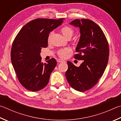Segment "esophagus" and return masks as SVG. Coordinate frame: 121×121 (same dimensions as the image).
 Returning a JSON list of instances; mask_svg holds the SVG:
<instances>
[{"label": "esophagus", "instance_id": "obj_1", "mask_svg": "<svg viewBox=\"0 0 121 121\" xmlns=\"http://www.w3.org/2000/svg\"><path fill=\"white\" fill-rule=\"evenodd\" d=\"M57 62H59V63H60V62H65V61H63L62 59H58L57 60Z\"/></svg>", "mask_w": 121, "mask_h": 121}]
</instances>
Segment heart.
Listing matches in <instances>:
<instances>
[{"label":"heart","instance_id":"heart-1","mask_svg":"<svg viewBox=\"0 0 121 121\" xmlns=\"http://www.w3.org/2000/svg\"><path fill=\"white\" fill-rule=\"evenodd\" d=\"M61 33H62L63 35L64 36L65 38L67 39H71L72 36H73L74 31L73 29L72 28L69 27V26H63V27L61 28ZM53 32H52L50 33L49 35V38H48V41H50V39H51L52 36L53 35ZM71 51V49L70 48H65V49H61L59 50L58 52V56L61 57V58H65L67 56V54L69 53V52Z\"/></svg>","mask_w":121,"mask_h":121}]
</instances>
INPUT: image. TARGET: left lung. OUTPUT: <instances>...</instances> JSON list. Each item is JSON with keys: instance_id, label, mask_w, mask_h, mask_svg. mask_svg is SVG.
<instances>
[{"instance_id": "8db88e82", "label": "left lung", "mask_w": 121, "mask_h": 121, "mask_svg": "<svg viewBox=\"0 0 121 121\" xmlns=\"http://www.w3.org/2000/svg\"><path fill=\"white\" fill-rule=\"evenodd\" d=\"M70 24L80 30V36L74 58L82 60L79 67L68 61L65 77L72 88L83 92L91 88L103 76L108 61L109 47L97 24L87 19H75Z\"/></svg>"}]
</instances>
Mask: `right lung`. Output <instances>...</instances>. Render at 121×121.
<instances>
[{"instance_id": "add662e5", "label": "right lung", "mask_w": 121, "mask_h": 121, "mask_svg": "<svg viewBox=\"0 0 121 121\" xmlns=\"http://www.w3.org/2000/svg\"><path fill=\"white\" fill-rule=\"evenodd\" d=\"M63 18H37L24 25L13 42L11 60L19 82L26 89L36 91L49 82L50 74L56 65L52 58L43 63L42 48L48 47L50 33L63 22Z\"/></svg>"}]
</instances>
